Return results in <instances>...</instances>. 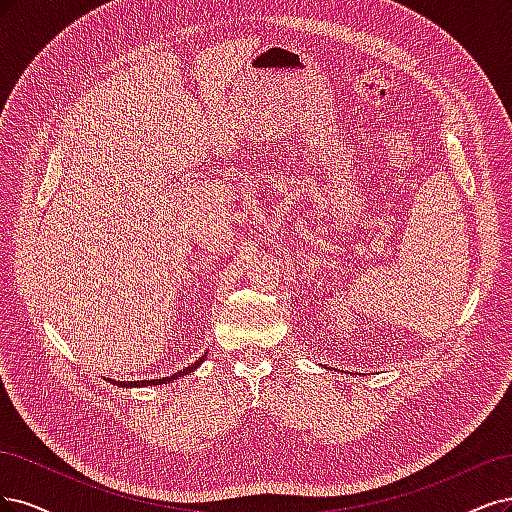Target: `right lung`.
Segmentation results:
<instances>
[{
  "label": "right lung",
  "instance_id": "right-lung-1",
  "mask_svg": "<svg viewBox=\"0 0 512 512\" xmlns=\"http://www.w3.org/2000/svg\"><path fill=\"white\" fill-rule=\"evenodd\" d=\"M204 359H206V355H202V357L197 359L195 364H191L189 368H183L180 372H174L172 376H166V378H153V381H110V383L117 385V387H125V389H129V387H148V385H168V383H174L176 378H180V376H187V374L195 372L197 368L202 366Z\"/></svg>",
  "mask_w": 512,
  "mask_h": 512
}]
</instances>
